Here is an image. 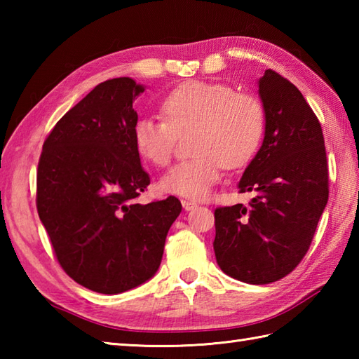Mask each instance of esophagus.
<instances>
[{"mask_svg":"<svg viewBox=\"0 0 359 359\" xmlns=\"http://www.w3.org/2000/svg\"><path fill=\"white\" fill-rule=\"evenodd\" d=\"M182 205H184V208L187 211H191V210H194L197 207V203L193 202V201H182Z\"/></svg>","mask_w":359,"mask_h":359,"instance_id":"1","label":"esophagus"}]
</instances>
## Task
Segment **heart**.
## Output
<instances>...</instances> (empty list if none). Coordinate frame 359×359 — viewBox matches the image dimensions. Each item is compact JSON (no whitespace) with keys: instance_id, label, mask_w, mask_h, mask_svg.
Returning <instances> with one entry per match:
<instances>
[{"instance_id":"1","label":"heart","mask_w":359,"mask_h":359,"mask_svg":"<svg viewBox=\"0 0 359 359\" xmlns=\"http://www.w3.org/2000/svg\"><path fill=\"white\" fill-rule=\"evenodd\" d=\"M162 117H140L133 128L139 156L156 166L170 163L177 137L193 133L196 156L168 171L163 191L202 199L217 184L222 168L245 166L261 148L266 111L261 98L247 90L208 81H187L168 94Z\"/></svg>"}]
</instances>
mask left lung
<instances>
[{"label": "left lung", "instance_id": "obj_1", "mask_svg": "<svg viewBox=\"0 0 359 359\" xmlns=\"http://www.w3.org/2000/svg\"><path fill=\"white\" fill-rule=\"evenodd\" d=\"M266 111L261 149L247 166L239 191L248 205L215 210L216 261L247 284L276 282L310 248L329 201V166L321 123L301 90L276 71L259 80Z\"/></svg>", "mask_w": 359, "mask_h": 359}]
</instances>
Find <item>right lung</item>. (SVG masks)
Returning <instances> with one entry per match:
<instances>
[{"label": "right lung", "instance_id": "right-lung-1", "mask_svg": "<svg viewBox=\"0 0 359 359\" xmlns=\"http://www.w3.org/2000/svg\"><path fill=\"white\" fill-rule=\"evenodd\" d=\"M143 90L129 77L100 83L57 121L38 162L36 210L57 261L103 294L154 276L182 211L174 196L135 202L149 185L133 140V102Z\"/></svg>", "mask_w": 359, "mask_h": 359}]
</instances>
